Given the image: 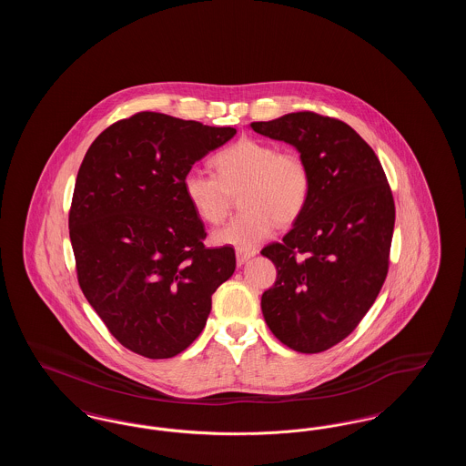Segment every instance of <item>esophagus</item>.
Here are the masks:
<instances>
[{
  "mask_svg": "<svg viewBox=\"0 0 466 466\" xmlns=\"http://www.w3.org/2000/svg\"><path fill=\"white\" fill-rule=\"evenodd\" d=\"M257 253L255 251H243V249H238L236 251V260H238V266L241 267L246 264L251 257H255Z\"/></svg>",
  "mask_w": 466,
  "mask_h": 466,
  "instance_id": "1",
  "label": "esophagus"
}]
</instances>
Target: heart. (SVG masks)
<instances>
[{
  "instance_id": "b5f03b06",
  "label": "heart",
  "mask_w": 466,
  "mask_h": 466,
  "mask_svg": "<svg viewBox=\"0 0 466 466\" xmlns=\"http://www.w3.org/2000/svg\"><path fill=\"white\" fill-rule=\"evenodd\" d=\"M215 175L190 169L183 177V194L194 213L209 225L222 223L232 196L244 209L213 234L218 244L251 251L268 239L278 222L291 225L308 208L312 177L306 158L279 152L274 143L241 137L211 158Z\"/></svg>"
}]
</instances>
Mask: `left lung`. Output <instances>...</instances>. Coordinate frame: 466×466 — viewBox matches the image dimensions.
Here are the masks:
<instances>
[{"label": "left lung", "instance_id": "obj_1", "mask_svg": "<svg viewBox=\"0 0 466 466\" xmlns=\"http://www.w3.org/2000/svg\"><path fill=\"white\" fill-rule=\"evenodd\" d=\"M251 129L293 145L309 166L306 211L281 243L262 249L278 268L262 312L289 350L321 353L355 330L382 289L393 194L374 150L342 120L297 111Z\"/></svg>", "mask_w": 466, "mask_h": 466}]
</instances>
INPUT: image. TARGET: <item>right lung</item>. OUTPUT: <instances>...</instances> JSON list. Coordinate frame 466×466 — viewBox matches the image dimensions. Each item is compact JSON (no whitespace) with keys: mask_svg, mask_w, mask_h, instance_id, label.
I'll return each instance as SVG.
<instances>
[{"mask_svg":"<svg viewBox=\"0 0 466 466\" xmlns=\"http://www.w3.org/2000/svg\"><path fill=\"white\" fill-rule=\"evenodd\" d=\"M234 134L139 111L105 129L84 157L69 209L78 285L136 355L185 351L236 270L232 246H204V223L183 194L192 166Z\"/></svg>","mask_w":466,"mask_h":466,"instance_id":"obj_1","label":"right lung"}]
</instances>
